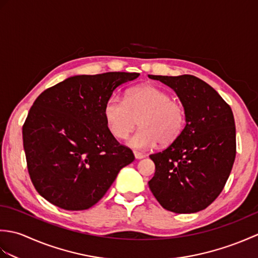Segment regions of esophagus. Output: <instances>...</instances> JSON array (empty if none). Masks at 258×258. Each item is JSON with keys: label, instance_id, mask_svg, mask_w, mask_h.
<instances>
[{"label": "esophagus", "instance_id": "esophagus-1", "mask_svg": "<svg viewBox=\"0 0 258 258\" xmlns=\"http://www.w3.org/2000/svg\"><path fill=\"white\" fill-rule=\"evenodd\" d=\"M134 156L136 160H141V158L145 157V154H143V153H141V152H138V151H134Z\"/></svg>", "mask_w": 258, "mask_h": 258}]
</instances>
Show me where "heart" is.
I'll use <instances>...</instances> for the list:
<instances>
[{
	"label": "heart",
	"mask_w": 258,
	"mask_h": 258,
	"mask_svg": "<svg viewBox=\"0 0 258 258\" xmlns=\"http://www.w3.org/2000/svg\"><path fill=\"white\" fill-rule=\"evenodd\" d=\"M104 117L112 134L123 139L138 124L141 128L126 140V145L136 150H149L157 142L167 145L182 133L185 111L166 91L152 84L130 89L123 98L116 94L104 106Z\"/></svg>",
	"instance_id": "heart-1"
}]
</instances>
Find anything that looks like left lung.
<instances>
[{
	"mask_svg": "<svg viewBox=\"0 0 258 258\" xmlns=\"http://www.w3.org/2000/svg\"><path fill=\"white\" fill-rule=\"evenodd\" d=\"M176 93L185 111V127L165 150L150 155L155 174L150 189L167 211L204 210L221 194L236 155V131L228 104L194 75H149Z\"/></svg>",
	"mask_w": 258,
	"mask_h": 258,
	"instance_id": "obj_1",
	"label": "left lung"
}]
</instances>
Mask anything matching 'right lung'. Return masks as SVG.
Here are the masks:
<instances>
[{
	"label": "right lung",
	"instance_id": "1",
	"mask_svg": "<svg viewBox=\"0 0 258 258\" xmlns=\"http://www.w3.org/2000/svg\"><path fill=\"white\" fill-rule=\"evenodd\" d=\"M139 73L74 75L45 90L23 125L27 169L42 197L67 211L100 201L132 151L109 132L104 106L114 90Z\"/></svg>",
	"mask_w": 258,
	"mask_h": 258
}]
</instances>
